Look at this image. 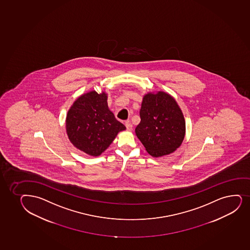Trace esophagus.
<instances>
[{"instance_id": "1", "label": "esophagus", "mask_w": 250, "mask_h": 250, "mask_svg": "<svg viewBox=\"0 0 250 250\" xmlns=\"http://www.w3.org/2000/svg\"><path fill=\"white\" fill-rule=\"evenodd\" d=\"M125 125H126V130H128V131H132V125L131 124V123H130L129 121L126 122Z\"/></svg>"}]
</instances>
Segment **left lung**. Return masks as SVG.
<instances>
[{
  "mask_svg": "<svg viewBox=\"0 0 250 250\" xmlns=\"http://www.w3.org/2000/svg\"><path fill=\"white\" fill-rule=\"evenodd\" d=\"M140 118L136 135L150 155H168L180 146L185 136V120L172 96L161 91L145 95Z\"/></svg>",
  "mask_w": 250,
  "mask_h": 250,
  "instance_id": "1",
  "label": "left lung"
}]
</instances>
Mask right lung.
<instances>
[{
	"mask_svg": "<svg viewBox=\"0 0 250 250\" xmlns=\"http://www.w3.org/2000/svg\"><path fill=\"white\" fill-rule=\"evenodd\" d=\"M106 100L105 92H87L75 101L66 114L69 140L78 149L95 157L110 146L118 132L126 129L110 111Z\"/></svg>",
	"mask_w": 250,
	"mask_h": 250,
	"instance_id": "1",
	"label": "right lung"
}]
</instances>
